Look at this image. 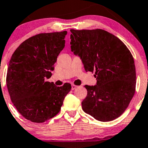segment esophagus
I'll return each mask as SVG.
<instances>
[{"mask_svg":"<svg viewBox=\"0 0 148 148\" xmlns=\"http://www.w3.org/2000/svg\"><path fill=\"white\" fill-rule=\"evenodd\" d=\"M77 87H78L77 86L74 85V84H72V85H71V90H74V89L77 88Z\"/></svg>","mask_w":148,"mask_h":148,"instance_id":"esophagus-1","label":"esophagus"}]
</instances>
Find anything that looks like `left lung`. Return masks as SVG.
Masks as SVG:
<instances>
[{"mask_svg":"<svg viewBox=\"0 0 148 148\" xmlns=\"http://www.w3.org/2000/svg\"><path fill=\"white\" fill-rule=\"evenodd\" d=\"M71 50L82 60L86 71H95L97 83L87 86L82 101L86 113L100 121L122 114L136 90L134 58L126 45L103 29L70 30Z\"/></svg>","mask_w":148,"mask_h":148,"instance_id":"1","label":"left lung"}]
</instances>
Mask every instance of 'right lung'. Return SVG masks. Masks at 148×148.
Segmentation results:
<instances>
[{
    "instance_id": "1",
    "label": "right lung",
    "mask_w": 148,
    "mask_h": 148,
    "mask_svg": "<svg viewBox=\"0 0 148 148\" xmlns=\"http://www.w3.org/2000/svg\"><path fill=\"white\" fill-rule=\"evenodd\" d=\"M66 31L39 34L21 43L12 54L6 84L17 111L32 122L43 123L58 114L70 84L56 86L46 82L64 48Z\"/></svg>"
}]
</instances>
